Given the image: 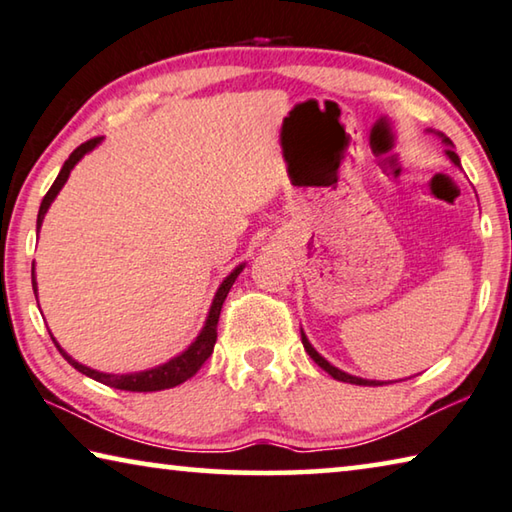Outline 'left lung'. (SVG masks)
<instances>
[{
  "instance_id": "8db88e82",
  "label": "left lung",
  "mask_w": 512,
  "mask_h": 512,
  "mask_svg": "<svg viewBox=\"0 0 512 512\" xmlns=\"http://www.w3.org/2000/svg\"><path fill=\"white\" fill-rule=\"evenodd\" d=\"M438 136L442 138V142H447V145H451V140L445 136V133H438ZM447 156L451 158V161H454L456 165H460V161H458V156H456V152L454 149H447ZM301 342H304V349L308 351V356H311L317 365L322 367L324 372H329L333 379H338V381H345V383H354V385H381L379 381H367V379H358V376H351V374H347V372H342V370H338V367H333L329 360H324L320 354H317V351L311 347V342L306 340V335L301 333Z\"/></svg>"
}]
</instances>
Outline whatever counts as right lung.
Masks as SVG:
<instances>
[{
  "label": "right lung",
  "mask_w": 512,
  "mask_h": 512,
  "mask_svg": "<svg viewBox=\"0 0 512 512\" xmlns=\"http://www.w3.org/2000/svg\"><path fill=\"white\" fill-rule=\"evenodd\" d=\"M99 142V138H90L83 142V145H79L74 152L70 154V158H67L65 165L61 167V172H58L56 181L52 183V188L47 190V195L43 197V204H40V211H38V229L40 224H43V217L47 213L49 204H52L54 197L58 195V190H61L65 186L67 177H70V170L74 165H77L83 154H88L92 147H95ZM242 272V265L236 267L226 279L222 281L220 290H217V295L213 299V306H211V313H208V320H206V326L201 329V333L197 335V340L192 342V345L183 351L181 356L172 358L170 363H165L161 367H154V370H147V372H136V374H104V372H97V370H90V367L77 363V360L70 358L65 354V351L58 347V342L54 340V345L58 347V351H61V356L70 363L74 370H79L81 374L90 376V379H95L99 383L104 385H111V388H117V390H129V392H154V390H167V388H174V385H179L183 381H188L190 376H195L201 365L206 363L208 356L213 354V347H215V340H217V322H220V311H222V304L226 295H229V290L233 283H236L238 274ZM33 283V292H36V279L31 281Z\"/></svg>",
  "instance_id": "1"
}]
</instances>
